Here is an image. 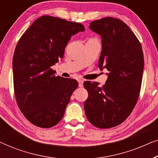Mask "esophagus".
Segmentation results:
<instances>
[{
  "label": "esophagus",
  "instance_id": "esophagus-1",
  "mask_svg": "<svg viewBox=\"0 0 158 158\" xmlns=\"http://www.w3.org/2000/svg\"><path fill=\"white\" fill-rule=\"evenodd\" d=\"M78 85L80 88H82L83 86V80H78Z\"/></svg>",
  "mask_w": 158,
  "mask_h": 158
}]
</instances>
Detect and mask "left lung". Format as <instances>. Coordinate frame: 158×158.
Segmentation results:
<instances>
[{
	"label": "left lung",
	"mask_w": 158,
	"mask_h": 158,
	"mask_svg": "<svg viewBox=\"0 0 158 158\" xmlns=\"http://www.w3.org/2000/svg\"><path fill=\"white\" fill-rule=\"evenodd\" d=\"M89 29L100 35L101 70L109 73L102 87L98 82H84L88 97L84 103L88 120L94 126L109 129L122 124L137 102L144 70L142 46L128 26L106 17L92 21Z\"/></svg>",
	"instance_id": "1"
}]
</instances>
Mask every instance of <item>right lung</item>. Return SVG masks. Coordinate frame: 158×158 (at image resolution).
Masks as SVG:
<instances>
[{"instance_id": "obj_1", "label": "right lung", "mask_w": 158, "mask_h": 158, "mask_svg": "<svg viewBox=\"0 0 158 158\" xmlns=\"http://www.w3.org/2000/svg\"><path fill=\"white\" fill-rule=\"evenodd\" d=\"M84 31L81 23L42 16L19 40L13 57L15 96L21 111L35 126L50 128L63 117L78 83L55 76L51 67L63 57L71 36Z\"/></svg>"}]
</instances>
